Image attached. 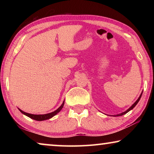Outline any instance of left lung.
Instances as JSON below:
<instances>
[{"label":"left lung","mask_w":154,"mask_h":154,"mask_svg":"<svg viewBox=\"0 0 154 154\" xmlns=\"http://www.w3.org/2000/svg\"><path fill=\"white\" fill-rule=\"evenodd\" d=\"M142 94H143V92H142V93L140 94V96L139 97V98L137 99V101L136 102H135L133 105H132L131 106H130V107L128 109H127V110L126 111H124V112H123V113H119V114H118V115H116V116H114V117H116V116H123V115H124V114H126V113H127L128 112H129L130 110H132V109H133L135 106H136L137 105V103H139V100H140V97H141V96H142Z\"/></svg>","instance_id":"8db88e82"}]
</instances>
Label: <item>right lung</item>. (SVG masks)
Returning <instances> with one entry per match:
<instances>
[{
  "instance_id": "add662e5",
  "label": "right lung",
  "mask_w": 154,
  "mask_h": 154,
  "mask_svg": "<svg viewBox=\"0 0 154 154\" xmlns=\"http://www.w3.org/2000/svg\"><path fill=\"white\" fill-rule=\"evenodd\" d=\"M64 104V101L63 102V103L62 104V105L60 106V107L58 109H56V111L51 112V113H47V114H43V115L30 114V113H26V112L22 111L20 109H19V110L20 111L21 113H23L24 115H25V116L29 117V118H31V119H35V120H36V121H43V120H46V119H50V118H52V117H54V116H56L57 113H58L59 112L62 110V109L63 108Z\"/></svg>"
}]
</instances>
